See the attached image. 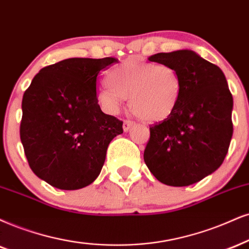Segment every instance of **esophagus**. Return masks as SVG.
I'll return each mask as SVG.
<instances>
[{
    "instance_id": "1",
    "label": "esophagus",
    "mask_w": 249,
    "mask_h": 249,
    "mask_svg": "<svg viewBox=\"0 0 249 249\" xmlns=\"http://www.w3.org/2000/svg\"><path fill=\"white\" fill-rule=\"evenodd\" d=\"M135 124L134 121H131V120H124V125H122V128H124V131H128L130 129L131 127Z\"/></svg>"
}]
</instances>
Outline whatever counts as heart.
<instances>
[{
  "mask_svg": "<svg viewBox=\"0 0 249 249\" xmlns=\"http://www.w3.org/2000/svg\"><path fill=\"white\" fill-rule=\"evenodd\" d=\"M106 87L98 92L100 105L116 113L128 98L130 109L146 122L167 119L177 108L182 92L180 72L167 63L124 60L106 76Z\"/></svg>",
  "mask_w": 249,
  "mask_h": 249,
  "instance_id": "obj_1",
  "label": "heart"
}]
</instances>
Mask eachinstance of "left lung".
Here are the masks:
<instances>
[{"label":"left lung","instance_id":"8db88e82","mask_svg":"<svg viewBox=\"0 0 249 249\" xmlns=\"http://www.w3.org/2000/svg\"><path fill=\"white\" fill-rule=\"evenodd\" d=\"M149 61L174 67L183 88L176 110L150 125L144 161L165 185H193L216 171L229 151L232 93L219 67L193 51L158 53Z\"/></svg>","mask_w":249,"mask_h":249}]
</instances>
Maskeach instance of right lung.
<instances>
[{
  "instance_id": "1",
  "label": "right lung",
  "mask_w": 249,
  "mask_h": 249,
  "mask_svg": "<svg viewBox=\"0 0 249 249\" xmlns=\"http://www.w3.org/2000/svg\"><path fill=\"white\" fill-rule=\"evenodd\" d=\"M115 57H72L45 67L21 101L20 141L36 177L55 188L75 190L99 176L107 146L124 133L98 104L100 71Z\"/></svg>"
}]
</instances>
